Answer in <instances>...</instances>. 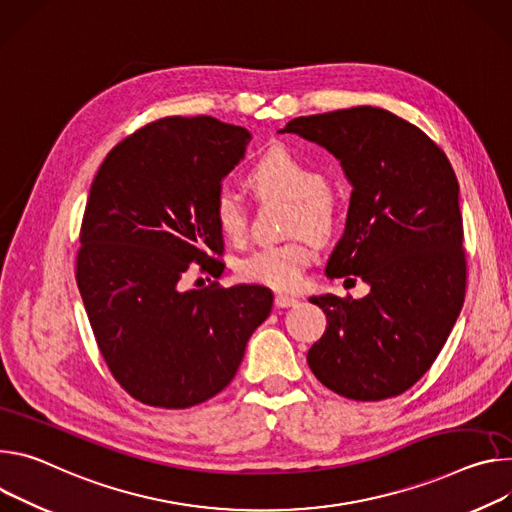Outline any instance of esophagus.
<instances>
[{"instance_id":"obj_1","label":"esophagus","mask_w":512,"mask_h":512,"mask_svg":"<svg viewBox=\"0 0 512 512\" xmlns=\"http://www.w3.org/2000/svg\"><path fill=\"white\" fill-rule=\"evenodd\" d=\"M299 301L295 297H289V295H276L274 297V305L278 309H287V307H295Z\"/></svg>"}]
</instances>
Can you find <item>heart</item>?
I'll return each mask as SVG.
<instances>
[{
    "label": "heart",
    "mask_w": 512,
    "mask_h": 512,
    "mask_svg": "<svg viewBox=\"0 0 512 512\" xmlns=\"http://www.w3.org/2000/svg\"><path fill=\"white\" fill-rule=\"evenodd\" d=\"M248 179L258 195H278L293 201V232L305 230L319 240L331 234L335 205L329 197L327 179L293 152L285 148L268 152L252 166ZM213 221L227 240H242L248 225L244 199L232 189H221L213 199ZM311 258L313 248L301 238L252 252L238 262L236 272L252 285L274 291H293L301 287L303 270L309 266Z\"/></svg>",
    "instance_id": "1"
}]
</instances>
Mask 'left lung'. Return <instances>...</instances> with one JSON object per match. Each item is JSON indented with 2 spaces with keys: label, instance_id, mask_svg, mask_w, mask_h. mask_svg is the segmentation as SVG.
<instances>
[{
  "label": "left lung",
  "instance_id": "left-lung-1",
  "mask_svg": "<svg viewBox=\"0 0 512 512\" xmlns=\"http://www.w3.org/2000/svg\"><path fill=\"white\" fill-rule=\"evenodd\" d=\"M278 132L342 164L352 197L325 274L360 276L370 287L364 299H309L327 315L309 368L346 399H390L431 368L464 305L456 173L425 132L372 105L295 118Z\"/></svg>",
  "mask_w": 512,
  "mask_h": 512
}]
</instances>
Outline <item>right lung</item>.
<instances>
[{"instance_id":"right-lung-1","label":"right lung","mask_w":512,"mask_h":512,"mask_svg":"<svg viewBox=\"0 0 512 512\" xmlns=\"http://www.w3.org/2000/svg\"><path fill=\"white\" fill-rule=\"evenodd\" d=\"M250 140L209 116L164 118L122 140L93 179L77 285L107 368L144 405L187 409L221 392L272 311L258 285L179 289L191 262L223 266L209 256L223 252L213 199Z\"/></svg>"}]
</instances>
